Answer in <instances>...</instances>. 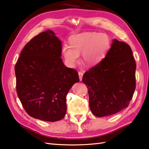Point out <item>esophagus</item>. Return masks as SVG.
I'll return each instance as SVG.
<instances>
[{"instance_id": "34e87169", "label": "esophagus", "mask_w": 149, "mask_h": 149, "mask_svg": "<svg viewBox=\"0 0 149 149\" xmlns=\"http://www.w3.org/2000/svg\"><path fill=\"white\" fill-rule=\"evenodd\" d=\"M78 76H79V79L80 81H82V77H83V72H78Z\"/></svg>"}]
</instances>
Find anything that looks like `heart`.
<instances>
[{"mask_svg": "<svg viewBox=\"0 0 149 149\" xmlns=\"http://www.w3.org/2000/svg\"><path fill=\"white\" fill-rule=\"evenodd\" d=\"M109 36L104 33L85 32L70 38V45L63 44L61 52L67 66L74 67L82 54L83 62L95 65L102 61L110 49Z\"/></svg>", "mask_w": 149, "mask_h": 149, "instance_id": "heart-1", "label": "heart"}]
</instances>
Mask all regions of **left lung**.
<instances>
[{
    "mask_svg": "<svg viewBox=\"0 0 149 149\" xmlns=\"http://www.w3.org/2000/svg\"><path fill=\"white\" fill-rule=\"evenodd\" d=\"M136 69L130 47L114 39L104 59L83 76L93 114L102 117L128 107L136 89Z\"/></svg>",
    "mask_w": 149,
    "mask_h": 149,
    "instance_id": "left-lung-1",
    "label": "left lung"
}]
</instances>
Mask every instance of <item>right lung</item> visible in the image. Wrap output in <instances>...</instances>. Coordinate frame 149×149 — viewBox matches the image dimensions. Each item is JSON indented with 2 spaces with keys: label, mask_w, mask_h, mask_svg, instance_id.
Masks as SVG:
<instances>
[{
  "label": "right lung",
  "mask_w": 149,
  "mask_h": 149,
  "mask_svg": "<svg viewBox=\"0 0 149 149\" xmlns=\"http://www.w3.org/2000/svg\"><path fill=\"white\" fill-rule=\"evenodd\" d=\"M61 41L51 30L35 36L22 49L16 65V89L25 111L33 118L54 122L67 111L66 96L79 82L78 72L64 65Z\"/></svg>",
  "instance_id": "1"
}]
</instances>
